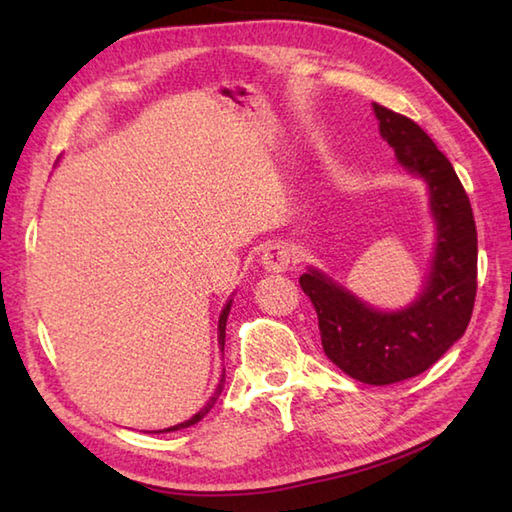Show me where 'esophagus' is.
Returning a JSON list of instances; mask_svg holds the SVG:
<instances>
[{"label": "esophagus", "instance_id": "esophagus-1", "mask_svg": "<svg viewBox=\"0 0 512 512\" xmlns=\"http://www.w3.org/2000/svg\"><path fill=\"white\" fill-rule=\"evenodd\" d=\"M262 266L268 273H284L292 266V250L286 244H268L262 253Z\"/></svg>", "mask_w": 512, "mask_h": 512}]
</instances>
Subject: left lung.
I'll return each mask as SVG.
<instances>
[{
    "label": "left lung",
    "instance_id": "1",
    "mask_svg": "<svg viewBox=\"0 0 512 512\" xmlns=\"http://www.w3.org/2000/svg\"><path fill=\"white\" fill-rule=\"evenodd\" d=\"M380 136L398 162L431 191L438 244L427 288L413 306L376 312L319 270L299 277L319 317L330 361L367 385H391L422 374L464 334L477 292V231L473 209L447 156L418 123L374 103Z\"/></svg>",
    "mask_w": 512,
    "mask_h": 512
}]
</instances>
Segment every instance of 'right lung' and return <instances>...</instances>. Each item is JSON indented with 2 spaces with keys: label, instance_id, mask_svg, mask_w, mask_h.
Instances as JSON below:
<instances>
[{
  "label": "right lung",
  "instance_id": "add662e5",
  "mask_svg": "<svg viewBox=\"0 0 512 512\" xmlns=\"http://www.w3.org/2000/svg\"><path fill=\"white\" fill-rule=\"evenodd\" d=\"M228 312H231V301H228L226 303V308L222 310V317H220V328H217V330H220V334H217V336H220V345H222V350H224V336H226V319H228ZM222 389H224V372H222V378H220V385H217V389H215V394L211 396V400L209 402H206V405L198 411V413H195V416L191 418V420H187V422H180V424H176V427H169V429H165V431H178V429H187V427H191V424H195V422H200L204 416H206V413H209L211 409H213V405H215V400H217V396H220L222 394ZM160 433V431H158Z\"/></svg>",
  "mask_w": 512,
  "mask_h": 512
}]
</instances>
